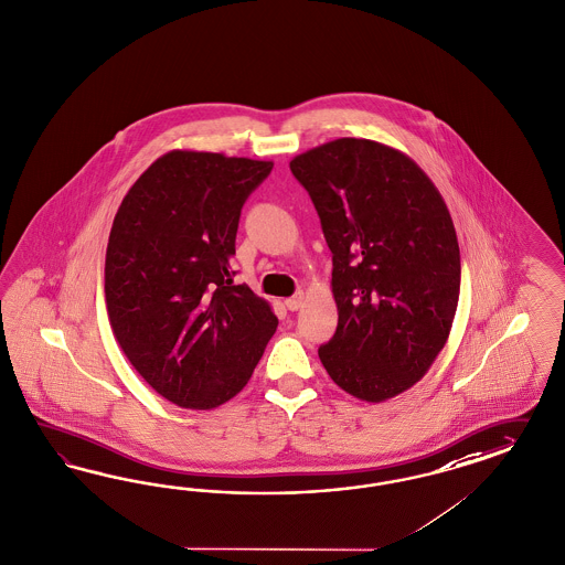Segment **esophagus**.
Wrapping results in <instances>:
<instances>
[{
  "mask_svg": "<svg viewBox=\"0 0 565 565\" xmlns=\"http://www.w3.org/2000/svg\"><path fill=\"white\" fill-rule=\"evenodd\" d=\"M302 305H305V294L302 291H298L296 296H291V298L286 300V308L288 310H298V308H302Z\"/></svg>",
  "mask_w": 565,
  "mask_h": 565,
  "instance_id": "1",
  "label": "esophagus"
}]
</instances>
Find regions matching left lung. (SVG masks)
I'll use <instances>...</instances> for the list:
<instances>
[{
  "label": "left lung",
  "mask_w": 565,
  "mask_h": 565,
  "mask_svg": "<svg viewBox=\"0 0 565 565\" xmlns=\"http://www.w3.org/2000/svg\"><path fill=\"white\" fill-rule=\"evenodd\" d=\"M333 255L335 335L319 348L329 376L364 402L420 381L449 338L460 246L444 196L408 154L338 138L296 154Z\"/></svg>",
  "instance_id": "1"
}]
</instances>
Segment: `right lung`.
<instances>
[{
	"label": "right lung",
	"mask_w": 565,
	"mask_h": 565,
	"mask_svg": "<svg viewBox=\"0 0 565 565\" xmlns=\"http://www.w3.org/2000/svg\"><path fill=\"white\" fill-rule=\"evenodd\" d=\"M274 161L170 151L124 196L105 255L121 352L154 392L211 411L248 383L277 329L267 300L234 286L239 211Z\"/></svg>",
	"instance_id": "add662e5"
}]
</instances>
